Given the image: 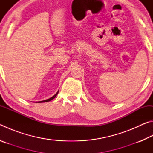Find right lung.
Instances as JSON below:
<instances>
[{
  "label": "right lung",
  "instance_id": "add662e5",
  "mask_svg": "<svg viewBox=\"0 0 153 153\" xmlns=\"http://www.w3.org/2000/svg\"><path fill=\"white\" fill-rule=\"evenodd\" d=\"M58 92H59V91L56 93V94L53 96V97H51L50 98H48V99H46V100H42V101H39V102H38V103H40V102H48V101H51V100H53V98H55L56 97V95H57V94H58Z\"/></svg>",
  "mask_w": 153,
  "mask_h": 153
}]
</instances>
